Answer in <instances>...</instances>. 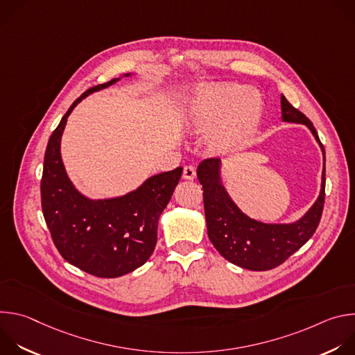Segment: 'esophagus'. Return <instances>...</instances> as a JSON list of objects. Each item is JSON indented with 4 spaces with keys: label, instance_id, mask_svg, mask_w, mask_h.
<instances>
[{
    "label": "esophagus",
    "instance_id": "esophagus-1",
    "mask_svg": "<svg viewBox=\"0 0 355 355\" xmlns=\"http://www.w3.org/2000/svg\"><path fill=\"white\" fill-rule=\"evenodd\" d=\"M196 175V171H195V167L193 166H185L184 167V173H182V177L185 180H193Z\"/></svg>",
    "mask_w": 355,
    "mask_h": 355
}]
</instances>
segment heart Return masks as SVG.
Returning <instances> with one entry per match:
<instances>
[{
	"mask_svg": "<svg viewBox=\"0 0 355 355\" xmlns=\"http://www.w3.org/2000/svg\"><path fill=\"white\" fill-rule=\"evenodd\" d=\"M243 93L244 88L234 84L202 88L191 96L185 107V126L192 132L208 130ZM260 112V99L254 94H245L233 110L214 126L209 135L211 146L215 150L227 151L243 144Z\"/></svg>",
	"mask_w": 355,
	"mask_h": 355,
	"instance_id": "heart-1",
	"label": "heart"
}]
</instances>
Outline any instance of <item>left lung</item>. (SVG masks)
Here are the masks:
<instances>
[{
    "mask_svg": "<svg viewBox=\"0 0 355 355\" xmlns=\"http://www.w3.org/2000/svg\"><path fill=\"white\" fill-rule=\"evenodd\" d=\"M282 119L306 125L324 148L311 119L281 95ZM326 166V156H324ZM198 180L204 189L208 236L219 254L232 264L251 271H267L285 263L316 232L324 208L326 167L322 191L311 211L292 225H266L247 218L233 204L219 184V159H207L198 166Z\"/></svg>",
    "mask_w": 355,
    "mask_h": 355,
    "instance_id": "8db88e82",
    "label": "left lung"
}]
</instances>
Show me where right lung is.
Listing matches in <instances>:
<instances>
[{"mask_svg": "<svg viewBox=\"0 0 355 355\" xmlns=\"http://www.w3.org/2000/svg\"><path fill=\"white\" fill-rule=\"evenodd\" d=\"M115 81L95 85L74 101L47 141L40 180L42 211L56 248L67 263L99 278L125 275L148 260L157 243L159 218L182 174L177 167L107 200H89L74 189L60 157L67 116L84 96Z\"/></svg>", "mask_w": 355, "mask_h": 355, "instance_id": "add662e5", "label": "right lung"}]
</instances>
